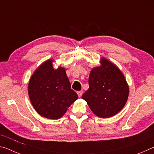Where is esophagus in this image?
Returning <instances> with one entry per match:
<instances>
[{
    "instance_id": "esophagus-1",
    "label": "esophagus",
    "mask_w": 154,
    "mask_h": 154,
    "mask_svg": "<svg viewBox=\"0 0 154 154\" xmlns=\"http://www.w3.org/2000/svg\"><path fill=\"white\" fill-rule=\"evenodd\" d=\"M77 93L78 94V96H79V97H81V96H82L83 94V91H78Z\"/></svg>"
}]
</instances>
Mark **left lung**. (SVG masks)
I'll return each instance as SVG.
<instances>
[{"label": "left lung", "instance_id": "8db88e82", "mask_svg": "<svg viewBox=\"0 0 154 154\" xmlns=\"http://www.w3.org/2000/svg\"><path fill=\"white\" fill-rule=\"evenodd\" d=\"M102 65L93 69L89 77V89L82 95L94 113L108 118L120 111L128 97L129 88L124 75L105 58Z\"/></svg>", "mask_w": 154, "mask_h": 154}]
</instances>
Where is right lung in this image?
<instances>
[{
	"label": "right lung",
	"mask_w": 154,
	"mask_h": 154,
	"mask_svg": "<svg viewBox=\"0 0 154 154\" xmlns=\"http://www.w3.org/2000/svg\"><path fill=\"white\" fill-rule=\"evenodd\" d=\"M28 95L35 110L51 119L60 118L78 98L65 69H54L52 60L43 62L34 72L28 84Z\"/></svg>",
	"instance_id": "1"
}]
</instances>
